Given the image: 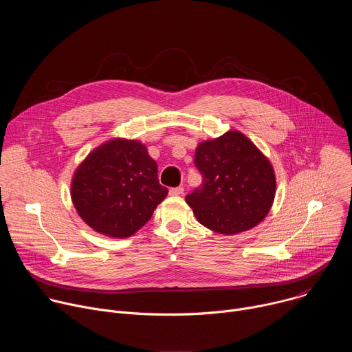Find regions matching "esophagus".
<instances>
[{"instance_id": "34e87169", "label": "esophagus", "mask_w": 352, "mask_h": 352, "mask_svg": "<svg viewBox=\"0 0 352 352\" xmlns=\"http://www.w3.org/2000/svg\"><path fill=\"white\" fill-rule=\"evenodd\" d=\"M184 193V188L182 186H177V188H171L170 189V195L171 196H178V195H182Z\"/></svg>"}]
</instances>
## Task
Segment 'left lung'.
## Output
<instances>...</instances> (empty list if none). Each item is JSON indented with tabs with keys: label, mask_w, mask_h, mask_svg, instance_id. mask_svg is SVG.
I'll return each mask as SVG.
<instances>
[{
	"label": "left lung",
	"mask_w": 352,
	"mask_h": 352,
	"mask_svg": "<svg viewBox=\"0 0 352 352\" xmlns=\"http://www.w3.org/2000/svg\"><path fill=\"white\" fill-rule=\"evenodd\" d=\"M195 166L202 185L186 196L197 221L219 234H236L261 223L276 193L270 162L245 135L228 131L200 143Z\"/></svg>",
	"instance_id": "obj_1"
}]
</instances>
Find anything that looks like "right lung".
Wrapping results in <instances>:
<instances>
[{"label": "right lung", "instance_id": "right-lung-1", "mask_svg": "<svg viewBox=\"0 0 352 352\" xmlns=\"http://www.w3.org/2000/svg\"><path fill=\"white\" fill-rule=\"evenodd\" d=\"M167 193L146 146L124 139L91 152L78 167L71 186L72 202L85 223L113 238L135 234Z\"/></svg>", "mask_w": 352, "mask_h": 352}]
</instances>
